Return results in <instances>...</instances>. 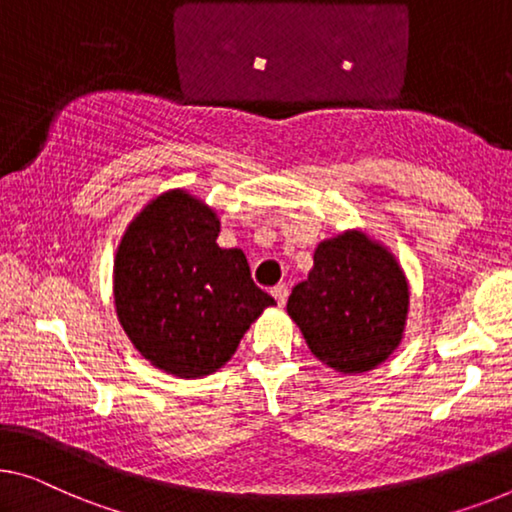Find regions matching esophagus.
<instances>
[{
	"label": "esophagus",
	"instance_id": "1",
	"mask_svg": "<svg viewBox=\"0 0 512 512\" xmlns=\"http://www.w3.org/2000/svg\"><path fill=\"white\" fill-rule=\"evenodd\" d=\"M271 294H273V299L278 301V305H285L287 296H289V287L285 285V282H280V285H276V287L271 289Z\"/></svg>",
	"mask_w": 512,
	"mask_h": 512
}]
</instances>
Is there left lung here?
<instances>
[{"mask_svg":"<svg viewBox=\"0 0 512 512\" xmlns=\"http://www.w3.org/2000/svg\"><path fill=\"white\" fill-rule=\"evenodd\" d=\"M407 310L409 287L400 264L363 232L319 243L308 280L287 301L310 352L345 375L368 372L393 354Z\"/></svg>","mask_w":512,"mask_h":512,"instance_id":"8db88e82","label":"left lung"}]
</instances>
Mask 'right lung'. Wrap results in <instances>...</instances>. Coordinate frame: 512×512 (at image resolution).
<instances>
[{
    "mask_svg": "<svg viewBox=\"0 0 512 512\" xmlns=\"http://www.w3.org/2000/svg\"><path fill=\"white\" fill-rule=\"evenodd\" d=\"M220 220L183 190L140 211L114 259V303L137 352L181 379L230 361L250 324L276 301L250 278L239 248H220Z\"/></svg>",
    "mask_w": 512,
    "mask_h": 512,
    "instance_id": "right-lung-1",
    "label": "right lung"
}]
</instances>
